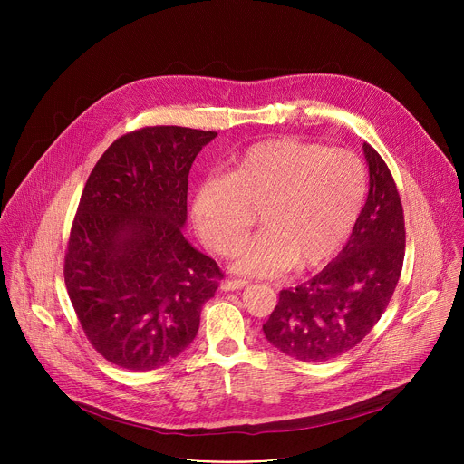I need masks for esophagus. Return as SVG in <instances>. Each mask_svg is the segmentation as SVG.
<instances>
[{
  "mask_svg": "<svg viewBox=\"0 0 464 464\" xmlns=\"http://www.w3.org/2000/svg\"><path fill=\"white\" fill-rule=\"evenodd\" d=\"M247 285H249V283L244 281V279H227V281L222 283V290L233 292V290H240V288H244V286H247Z\"/></svg>",
  "mask_w": 464,
  "mask_h": 464,
  "instance_id": "34e87169",
  "label": "esophagus"
}]
</instances>
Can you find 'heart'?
I'll return each mask as SVG.
<instances>
[{"label": "heart", "mask_w": 464, "mask_h": 464, "mask_svg": "<svg viewBox=\"0 0 464 464\" xmlns=\"http://www.w3.org/2000/svg\"><path fill=\"white\" fill-rule=\"evenodd\" d=\"M365 196L367 170L353 150L276 138L233 158L227 176L209 174L196 185L192 222L209 249L229 255L256 211L262 229L240 246L233 266L274 277L333 258L353 233Z\"/></svg>", "instance_id": "heart-1"}]
</instances>
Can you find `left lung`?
<instances>
[{"label":"left lung","instance_id":"1","mask_svg":"<svg viewBox=\"0 0 464 464\" xmlns=\"http://www.w3.org/2000/svg\"><path fill=\"white\" fill-rule=\"evenodd\" d=\"M369 194L342 253L308 283L279 294L264 336L299 362H328L354 349L399 285L406 229L401 194L382 156L363 143Z\"/></svg>","mask_w":464,"mask_h":464}]
</instances>
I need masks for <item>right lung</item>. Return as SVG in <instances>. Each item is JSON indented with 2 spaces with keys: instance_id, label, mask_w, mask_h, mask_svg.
Instances as JSON below:
<instances>
[{
  "instance_id": "1",
  "label": "right lung",
  "mask_w": 464,
  "mask_h": 464,
  "mask_svg": "<svg viewBox=\"0 0 464 464\" xmlns=\"http://www.w3.org/2000/svg\"><path fill=\"white\" fill-rule=\"evenodd\" d=\"M217 131L147 126L113 141L81 196L63 279L93 349L128 371H152L196 338L224 279L183 237L188 170Z\"/></svg>"
}]
</instances>
